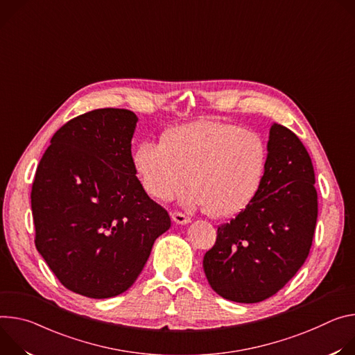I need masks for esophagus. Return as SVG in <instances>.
I'll return each instance as SVG.
<instances>
[{
    "label": "esophagus",
    "mask_w": 355,
    "mask_h": 355,
    "mask_svg": "<svg viewBox=\"0 0 355 355\" xmlns=\"http://www.w3.org/2000/svg\"><path fill=\"white\" fill-rule=\"evenodd\" d=\"M172 220L176 224H180V225H186V224L190 223V217H187V216H184L183 213H179V211L172 213Z\"/></svg>",
    "instance_id": "esophagus-1"
}]
</instances>
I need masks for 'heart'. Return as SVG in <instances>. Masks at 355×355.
<instances>
[{
  "label": "heart",
  "instance_id": "1",
  "mask_svg": "<svg viewBox=\"0 0 355 355\" xmlns=\"http://www.w3.org/2000/svg\"><path fill=\"white\" fill-rule=\"evenodd\" d=\"M268 162V142L259 132L217 121L171 128L161 144L141 142L132 153L134 171L150 198L168 202L189 180L183 205L206 207L213 217L245 210L262 189Z\"/></svg>",
  "mask_w": 355,
  "mask_h": 355
}]
</instances>
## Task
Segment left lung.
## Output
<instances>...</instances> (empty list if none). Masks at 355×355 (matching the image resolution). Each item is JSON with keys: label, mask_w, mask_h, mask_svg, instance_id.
Listing matches in <instances>:
<instances>
[{"label": "left lung", "mask_w": 355, "mask_h": 355, "mask_svg": "<svg viewBox=\"0 0 355 355\" xmlns=\"http://www.w3.org/2000/svg\"><path fill=\"white\" fill-rule=\"evenodd\" d=\"M269 162L255 200L217 230L203 258L211 289L239 303H258L281 291L304 263L318 220L311 159L300 139L273 123Z\"/></svg>", "instance_id": "8db88e82"}]
</instances>
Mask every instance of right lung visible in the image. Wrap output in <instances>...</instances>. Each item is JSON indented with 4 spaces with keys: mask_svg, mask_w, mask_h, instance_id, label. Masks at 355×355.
<instances>
[{
    "mask_svg": "<svg viewBox=\"0 0 355 355\" xmlns=\"http://www.w3.org/2000/svg\"><path fill=\"white\" fill-rule=\"evenodd\" d=\"M138 116L100 108L51 139L31 191L35 245L69 291L93 299L125 292L155 240L171 227L135 176L131 139Z\"/></svg>",
    "mask_w": 355,
    "mask_h": 355,
    "instance_id": "right-lung-1",
    "label": "right lung"
}]
</instances>
